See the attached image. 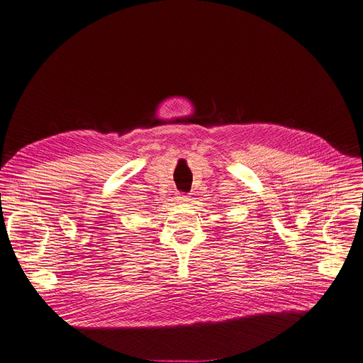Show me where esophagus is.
<instances>
[{"label":"esophagus","mask_w":363,"mask_h":363,"mask_svg":"<svg viewBox=\"0 0 363 363\" xmlns=\"http://www.w3.org/2000/svg\"><path fill=\"white\" fill-rule=\"evenodd\" d=\"M179 201L186 202V201H189V196H188V195H181V196H179Z\"/></svg>","instance_id":"esophagus-1"}]
</instances>
